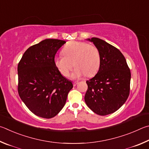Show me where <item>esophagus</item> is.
Returning <instances> with one entry per match:
<instances>
[{"mask_svg":"<svg viewBox=\"0 0 149 149\" xmlns=\"http://www.w3.org/2000/svg\"><path fill=\"white\" fill-rule=\"evenodd\" d=\"M79 84V82H73V86H76Z\"/></svg>","mask_w":149,"mask_h":149,"instance_id":"1","label":"esophagus"}]
</instances>
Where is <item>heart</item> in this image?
<instances>
[{
    "instance_id": "obj_1",
    "label": "heart",
    "mask_w": 149,
    "mask_h": 149,
    "mask_svg": "<svg viewBox=\"0 0 149 149\" xmlns=\"http://www.w3.org/2000/svg\"><path fill=\"white\" fill-rule=\"evenodd\" d=\"M63 56L54 57V64L63 77L70 75L73 67H76L72 74L73 79H79L84 75H94L100 66V52L97 47L85 42L71 41L62 49Z\"/></svg>"
}]
</instances>
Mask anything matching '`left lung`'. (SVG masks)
<instances>
[{
    "label": "left lung",
    "instance_id": "1",
    "mask_svg": "<svg viewBox=\"0 0 149 149\" xmlns=\"http://www.w3.org/2000/svg\"><path fill=\"white\" fill-rule=\"evenodd\" d=\"M87 40L98 48L101 61L95 76L86 81L84 100L93 112L105 116L118 110L126 102L130 94L131 72L118 49L100 38Z\"/></svg>",
    "mask_w": 149,
    "mask_h": 149
}]
</instances>
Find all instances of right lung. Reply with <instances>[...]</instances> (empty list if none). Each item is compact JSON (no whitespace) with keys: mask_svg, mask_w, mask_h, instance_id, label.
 I'll return each instance as SVG.
<instances>
[{"mask_svg":"<svg viewBox=\"0 0 149 149\" xmlns=\"http://www.w3.org/2000/svg\"><path fill=\"white\" fill-rule=\"evenodd\" d=\"M65 42L58 39H45L29 47L18 63L19 97L33 114L42 118L56 116L73 87L54 62L55 55Z\"/></svg>","mask_w":149,"mask_h":149,"instance_id":"obj_1","label":"right lung"}]
</instances>
